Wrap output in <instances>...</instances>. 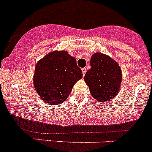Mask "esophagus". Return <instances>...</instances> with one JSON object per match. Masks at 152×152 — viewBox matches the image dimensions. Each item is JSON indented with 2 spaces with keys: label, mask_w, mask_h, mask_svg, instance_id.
<instances>
[{
  "label": "esophagus",
  "mask_w": 152,
  "mask_h": 152,
  "mask_svg": "<svg viewBox=\"0 0 152 152\" xmlns=\"http://www.w3.org/2000/svg\"><path fill=\"white\" fill-rule=\"evenodd\" d=\"M81 70H82V73H83V75H85L86 72H87V69H86V68H83Z\"/></svg>",
  "instance_id": "obj_1"
}]
</instances>
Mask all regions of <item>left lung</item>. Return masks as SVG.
<instances>
[{
    "label": "left lung",
    "mask_w": 152,
    "mask_h": 152,
    "mask_svg": "<svg viewBox=\"0 0 152 152\" xmlns=\"http://www.w3.org/2000/svg\"><path fill=\"white\" fill-rule=\"evenodd\" d=\"M90 66L84 81L93 98L100 103L115 98L122 80L121 69L118 62L105 54L96 53L91 56Z\"/></svg>",
    "instance_id": "left-lung-1"
}]
</instances>
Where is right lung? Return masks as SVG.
<instances>
[{
	"label": "right lung",
	"instance_id": "obj_1",
	"mask_svg": "<svg viewBox=\"0 0 152 152\" xmlns=\"http://www.w3.org/2000/svg\"><path fill=\"white\" fill-rule=\"evenodd\" d=\"M82 77L75 57L67 51L55 50L37 62L33 80L41 99L56 105L65 101L73 86Z\"/></svg>",
	"mask_w": 152,
	"mask_h": 152
}]
</instances>
